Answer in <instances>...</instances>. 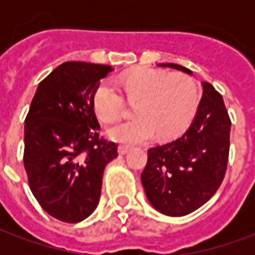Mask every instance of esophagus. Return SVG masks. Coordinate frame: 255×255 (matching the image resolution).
Instances as JSON below:
<instances>
[{
    "label": "esophagus",
    "mask_w": 255,
    "mask_h": 255,
    "mask_svg": "<svg viewBox=\"0 0 255 255\" xmlns=\"http://www.w3.org/2000/svg\"><path fill=\"white\" fill-rule=\"evenodd\" d=\"M117 150H119V154H127L128 151H129V147H128L127 144H119V147H117Z\"/></svg>",
    "instance_id": "1"
}]
</instances>
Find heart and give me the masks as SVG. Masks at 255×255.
Listing matches in <instances>:
<instances>
[{"mask_svg": "<svg viewBox=\"0 0 255 255\" xmlns=\"http://www.w3.org/2000/svg\"><path fill=\"white\" fill-rule=\"evenodd\" d=\"M127 100L136 101V117L115 123L108 128V136L116 142L135 144L146 142L157 132L169 138L182 132L197 111L198 89L195 82L184 73H169L142 68L120 79ZM93 108L104 122L120 116L126 102L112 80L98 84L93 94Z\"/></svg>", "mask_w": 255, "mask_h": 255, "instance_id": "heart-1", "label": "heart"}]
</instances>
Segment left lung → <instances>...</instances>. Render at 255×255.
I'll use <instances>...</instances> for the list:
<instances>
[{
  "mask_svg": "<svg viewBox=\"0 0 255 255\" xmlns=\"http://www.w3.org/2000/svg\"><path fill=\"white\" fill-rule=\"evenodd\" d=\"M182 72L177 64H158ZM197 115L175 140L147 150L140 175L146 197L166 216H186L206 203L223 183L230 154L231 120L219 91L203 82Z\"/></svg>",
  "mask_w": 255,
  "mask_h": 255,
  "instance_id": "obj_1",
  "label": "left lung"
}]
</instances>
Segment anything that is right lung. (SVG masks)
Instances as JSON below:
<instances>
[{
  "label": "right lung",
  "mask_w": 255,
  "mask_h": 255,
  "mask_svg": "<svg viewBox=\"0 0 255 255\" xmlns=\"http://www.w3.org/2000/svg\"><path fill=\"white\" fill-rule=\"evenodd\" d=\"M113 68L68 61L42 80L24 126V168L42 209L79 223L98 205L102 175L117 144L100 136L93 94Z\"/></svg>",
  "instance_id": "obj_1"
}]
</instances>
